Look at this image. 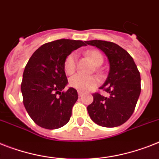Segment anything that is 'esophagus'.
I'll return each mask as SVG.
<instances>
[{
  "mask_svg": "<svg viewBox=\"0 0 159 159\" xmlns=\"http://www.w3.org/2000/svg\"><path fill=\"white\" fill-rule=\"evenodd\" d=\"M77 94H78V96H79V97H81V96L83 95V92H82V91H77Z\"/></svg>",
  "mask_w": 159,
  "mask_h": 159,
  "instance_id": "esophagus-1",
  "label": "esophagus"
}]
</instances>
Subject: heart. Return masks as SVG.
Here are the masks:
<instances>
[{"mask_svg":"<svg viewBox=\"0 0 159 159\" xmlns=\"http://www.w3.org/2000/svg\"><path fill=\"white\" fill-rule=\"evenodd\" d=\"M87 55L91 58L94 64L96 66H100L104 61V57L100 51L96 50H89ZM77 66V55L76 53H70L64 59V68L67 74H72L74 73ZM100 83V80L95 76H86L77 73L70 77L69 79V86L73 88L80 90V91H88L91 89L95 88Z\"/></svg>","mask_w":159,"mask_h":159,"instance_id":"heart-1","label":"heart"}]
</instances>
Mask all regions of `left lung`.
Here are the masks:
<instances>
[{
  "mask_svg": "<svg viewBox=\"0 0 159 159\" xmlns=\"http://www.w3.org/2000/svg\"><path fill=\"white\" fill-rule=\"evenodd\" d=\"M86 42L101 50L109 62V75L100 87L109 96L94 93V100L87 106L89 115L101 126H121L132 115L140 96V72L129 53L117 44L100 40Z\"/></svg>",
  "mask_w": 159,
  "mask_h": 159,
  "instance_id": "1",
  "label": "left lung"
}]
</instances>
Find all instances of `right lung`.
I'll list each match as a JSON object with an SVG mask.
<instances>
[{"label":"right lung","mask_w":159,"mask_h":159,"mask_svg":"<svg viewBox=\"0 0 159 159\" xmlns=\"http://www.w3.org/2000/svg\"><path fill=\"white\" fill-rule=\"evenodd\" d=\"M83 46L86 42L56 40L42 45L28 60L21 83L23 102L28 115L41 127L58 129L70 119L78 95L73 87L62 91L68 84L64 62Z\"/></svg>","instance_id":"add662e5"}]
</instances>
